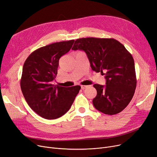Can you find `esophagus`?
<instances>
[{
  "mask_svg": "<svg viewBox=\"0 0 157 157\" xmlns=\"http://www.w3.org/2000/svg\"><path fill=\"white\" fill-rule=\"evenodd\" d=\"M87 86H86V85H81V88H82L83 90H84L85 88H86Z\"/></svg>",
  "mask_w": 157,
  "mask_h": 157,
  "instance_id": "1",
  "label": "esophagus"
}]
</instances>
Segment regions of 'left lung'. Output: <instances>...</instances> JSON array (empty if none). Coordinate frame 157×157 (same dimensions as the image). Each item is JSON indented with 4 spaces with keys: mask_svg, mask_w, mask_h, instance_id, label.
<instances>
[{
    "mask_svg": "<svg viewBox=\"0 0 157 157\" xmlns=\"http://www.w3.org/2000/svg\"><path fill=\"white\" fill-rule=\"evenodd\" d=\"M72 49L85 51L92 69L105 76V86L94 85L97 90L94 107L107 115L123 110L137 85L134 60L125 47L113 38L91 37L77 39Z\"/></svg>",
    "mask_w": 157,
    "mask_h": 157,
    "instance_id": "8db88e82",
    "label": "left lung"
}]
</instances>
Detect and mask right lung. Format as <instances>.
Returning <instances> with one entry per match:
<instances>
[{
  "instance_id": "add662e5",
  "label": "right lung",
  "mask_w": 157,
  "mask_h": 157,
  "mask_svg": "<svg viewBox=\"0 0 157 157\" xmlns=\"http://www.w3.org/2000/svg\"><path fill=\"white\" fill-rule=\"evenodd\" d=\"M74 40L53 43L33 51L25 61L20 86L32 110L40 117L55 119L69 111L81 86L52 84L58 73L59 59L69 52Z\"/></svg>"
}]
</instances>
